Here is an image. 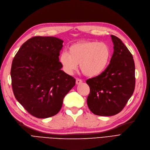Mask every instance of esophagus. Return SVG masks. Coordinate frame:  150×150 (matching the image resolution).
<instances>
[{
  "label": "esophagus",
  "mask_w": 150,
  "mask_h": 150,
  "mask_svg": "<svg viewBox=\"0 0 150 150\" xmlns=\"http://www.w3.org/2000/svg\"><path fill=\"white\" fill-rule=\"evenodd\" d=\"M76 84H80V83H82V80L80 79H77L76 81Z\"/></svg>",
  "instance_id": "34e87169"
}]
</instances>
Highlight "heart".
Masks as SVG:
<instances>
[{"mask_svg": "<svg viewBox=\"0 0 150 150\" xmlns=\"http://www.w3.org/2000/svg\"><path fill=\"white\" fill-rule=\"evenodd\" d=\"M68 52H63L59 62L67 73L72 74L78 68L88 77L100 75L109 64L111 52L104 42L84 41L75 43L69 47Z\"/></svg>", "mask_w": 150, "mask_h": 150, "instance_id": "b5f03b06", "label": "heart"}]
</instances>
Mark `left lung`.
Masks as SVG:
<instances>
[{"label":"left lung","instance_id":"left-lung-1","mask_svg":"<svg viewBox=\"0 0 150 150\" xmlns=\"http://www.w3.org/2000/svg\"><path fill=\"white\" fill-rule=\"evenodd\" d=\"M111 37L114 52L109 65L102 73L86 81L90 87L88 107L98 116H113L120 112L135 89L132 55L120 39L114 35Z\"/></svg>","mask_w":150,"mask_h":150}]
</instances>
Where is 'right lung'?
<instances>
[{
    "label": "right lung",
    "mask_w": 150,
    "mask_h": 150,
    "mask_svg": "<svg viewBox=\"0 0 150 150\" xmlns=\"http://www.w3.org/2000/svg\"><path fill=\"white\" fill-rule=\"evenodd\" d=\"M63 41L55 37L28 39L15 55L11 68L15 97L30 115L38 118L55 116L76 79L61 69L59 51Z\"/></svg>",
    "instance_id": "right-lung-1"
}]
</instances>
